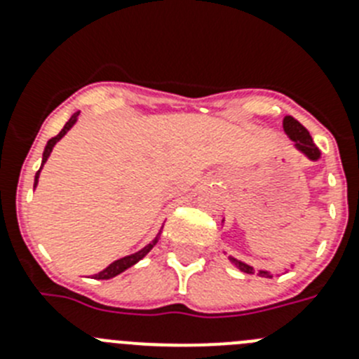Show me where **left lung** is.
I'll return each mask as SVG.
<instances>
[{"label": "left lung", "mask_w": 359, "mask_h": 359, "mask_svg": "<svg viewBox=\"0 0 359 359\" xmlns=\"http://www.w3.org/2000/svg\"><path fill=\"white\" fill-rule=\"evenodd\" d=\"M284 131H286L287 136L294 142L298 151H302L307 158H311V160H318L320 158L318 147L313 144V138H311L309 131L304 128L302 123L298 122V120H294L293 116H286V118H284ZM230 261L233 262L241 271H244V273H255V269H253L252 266L244 264V262L237 261V259H231V257H230ZM259 275H262V277H269L266 271H259Z\"/></svg>", "instance_id": "left-lung-1"}]
</instances>
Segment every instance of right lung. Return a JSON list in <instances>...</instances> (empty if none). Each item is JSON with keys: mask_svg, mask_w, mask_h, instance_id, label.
I'll list each match as a JSON object with an SVG mask.
<instances>
[{"mask_svg": "<svg viewBox=\"0 0 359 359\" xmlns=\"http://www.w3.org/2000/svg\"><path fill=\"white\" fill-rule=\"evenodd\" d=\"M77 116H79V113H75V115H73L72 118H69L68 122H66V126H65V128H62V131L59 133V135H57V136H53V138H50L48 144H46V147H44V152H43V165H44V161L48 160V156H50V152H52L53 145H55L57 142L61 140V138L66 135V133H68V129L72 128L73 123L77 122ZM43 165H41V169H43ZM41 169L37 170V174H36V183H34V187L37 185V180H39ZM156 243H158V237H156V239H154V241H152L151 244H147V246H145L144 250H140V252L133 253V255L123 257V259H118V261H115V262H113V264H109L106 269H104V271H100V273L95 275V278H102V280H106V278L116 277V275H118V273H122L123 269L131 268V266L136 264V262L140 261V259H144V257L147 255L149 252H151L152 246H154V244H156Z\"/></svg>", "mask_w": 359, "mask_h": 359, "instance_id": "1", "label": "right lung"}]
</instances>
